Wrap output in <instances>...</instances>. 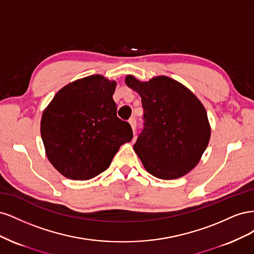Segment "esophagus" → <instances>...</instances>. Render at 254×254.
Here are the masks:
<instances>
[{
	"label": "esophagus",
	"mask_w": 254,
	"mask_h": 254,
	"mask_svg": "<svg viewBox=\"0 0 254 254\" xmlns=\"http://www.w3.org/2000/svg\"><path fill=\"white\" fill-rule=\"evenodd\" d=\"M129 124H130V126H131V128H132L133 130L135 129L136 120H135V118H134V117H132V118H130V119H129Z\"/></svg>",
	"instance_id": "1"
}]
</instances>
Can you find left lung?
I'll return each instance as SVG.
<instances>
[{
	"label": "left lung",
	"instance_id": "left-lung-1",
	"mask_svg": "<svg viewBox=\"0 0 254 254\" xmlns=\"http://www.w3.org/2000/svg\"><path fill=\"white\" fill-rule=\"evenodd\" d=\"M125 82L142 98L144 126L134 151L152 176L163 180L187 175L198 164L211 136L203 105L195 94L167 76Z\"/></svg>",
	"mask_w": 254,
	"mask_h": 254
}]
</instances>
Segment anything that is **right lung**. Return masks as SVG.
<instances>
[{
	"label": "right lung",
	"mask_w": 254,
	"mask_h": 254,
	"mask_svg": "<svg viewBox=\"0 0 254 254\" xmlns=\"http://www.w3.org/2000/svg\"><path fill=\"white\" fill-rule=\"evenodd\" d=\"M117 82L91 75L66 84L45 108L41 137L53 166L73 180L106 171L121 147L132 139L129 123L117 115Z\"/></svg>",
	"instance_id": "1"
}]
</instances>
